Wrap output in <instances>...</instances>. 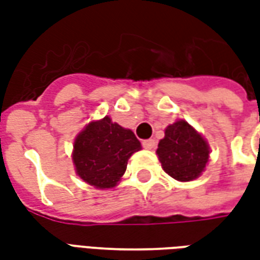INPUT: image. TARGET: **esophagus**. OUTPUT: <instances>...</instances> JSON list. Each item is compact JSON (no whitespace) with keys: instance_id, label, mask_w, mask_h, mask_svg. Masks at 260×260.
<instances>
[{"instance_id":"obj_1","label":"esophagus","mask_w":260,"mask_h":260,"mask_svg":"<svg viewBox=\"0 0 260 260\" xmlns=\"http://www.w3.org/2000/svg\"><path fill=\"white\" fill-rule=\"evenodd\" d=\"M142 146L145 147V149H149V150H152L156 147V141L154 139H146V141L142 142Z\"/></svg>"}]
</instances>
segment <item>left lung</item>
<instances>
[{"mask_svg": "<svg viewBox=\"0 0 260 260\" xmlns=\"http://www.w3.org/2000/svg\"><path fill=\"white\" fill-rule=\"evenodd\" d=\"M156 153L170 177L186 182L205 171L210 149L206 139L193 126L180 119L166 128Z\"/></svg>", "mask_w": 260, "mask_h": 260, "instance_id": "obj_1", "label": "left lung"}]
</instances>
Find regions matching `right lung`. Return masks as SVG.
<instances>
[{"label": "right lung", "mask_w": 260, "mask_h": 260, "mask_svg": "<svg viewBox=\"0 0 260 260\" xmlns=\"http://www.w3.org/2000/svg\"><path fill=\"white\" fill-rule=\"evenodd\" d=\"M141 147L132 131L110 117L91 121L74 142L75 171L97 189L114 188L124 175L129 157Z\"/></svg>", "instance_id": "add662e5"}]
</instances>
